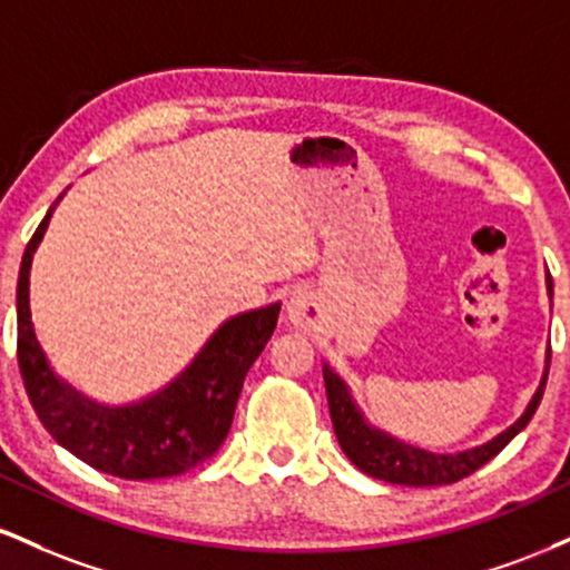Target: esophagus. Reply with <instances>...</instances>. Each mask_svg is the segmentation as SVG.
<instances>
[{"mask_svg": "<svg viewBox=\"0 0 570 570\" xmlns=\"http://www.w3.org/2000/svg\"><path fill=\"white\" fill-rule=\"evenodd\" d=\"M286 316L299 330H316L322 324V305H318L316 294L307 289L294 292L289 297V305H286Z\"/></svg>", "mask_w": 570, "mask_h": 570, "instance_id": "obj_1", "label": "esophagus"}]
</instances>
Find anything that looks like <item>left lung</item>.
Here are the masks:
<instances>
[{"label": "left lung", "mask_w": 570, "mask_h": 570, "mask_svg": "<svg viewBox=\"0 0 570 570\" xmlns=\"http://www.w3.org/2000/svg\"><path fill=\"white\" fill-rule=\"evenodd\" d=\"M549 294H552V278H547ZM549 370L541 377L539 391H535L528 410L522 417L512 423L507 431H501L495 440L488 444H480L474 450H463L455 455H436L426 453L421 448H412L394 440V436L383 434V431L370 429L364 423L362 412L351 402L348 389L330 367H324V383H326V399H330V415L332 426H335L337 442L343 453L348 455L353 466L362 469L364 474L375 476V480L394 482V485H410V488H429V485H453V482L463 480V476L474 474L476 469L485 466L490 458H495L507 448L509 442L520 434L522 429L531 423L535 407H539L541 396H544Z\"/></svg>", "instance_id": "obj_1"}]
</instances>
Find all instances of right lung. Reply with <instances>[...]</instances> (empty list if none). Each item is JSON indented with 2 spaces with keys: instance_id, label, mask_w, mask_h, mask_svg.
I'll list each match as a JSON object with an SVG mask.
<instances>
[{
  "instance_id": "obj_1",
  "label": "right lung",
  "mask_w": 570,
  "mask_h": 570,
  "mask_svg": "<svg viewBox=\"0 0 570 570\" xmlns=\"http://www.w3.org/2000/svg\"><path fill=\"white\" fill-rule=\"evenodd\" d=\"M53 208L26 244L18 273V367L31 407L58 444L122 480H160L200 466L230 434L248 367L276 330L281 305L240 313L217 330L171 385L128 407H104L58 381L29 311V271Z\"/></svg>"
}]
</instances>
